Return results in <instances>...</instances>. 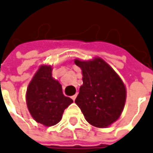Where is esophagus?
Instances as JSON below:
<instances>
[{
	"instance_id": "1",
	"label": "esophagus",
	"mask_w": 153,
	"mask_h": 153,
	"mask_svg": "<svg viewBox=\"0 0 153 153\" xmlns=\"http://www.w3.org/2000/svg\"><path fill=\"white\" fill-rule=\"evenodd\" d=\"M76 95H77V94H75V95H73V96H71V99H72L73 100H76Z\"/></svg>"
}]
</instances>
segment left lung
<instances>
[{
    "mask_svg": "<svg viewBox=\"0 0 153 153\" xmlns=\"http://www.w3.org/2000/svg\"><path fill=\"white\" fill-rule=\"evenodd\" d=\"M75 64L82 69L83 76L75 102L90 124L109 126L117 120L124 107L126 88L123 81L102 59H76Z\"/></svg>",
    "mask_w": 153,
    "mask_h": 153,
    "instance_id": "1",
    "label": "left lung"
}]
</instances>
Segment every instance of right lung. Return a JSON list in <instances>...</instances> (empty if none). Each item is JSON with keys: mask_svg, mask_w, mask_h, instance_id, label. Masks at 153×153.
<instances>
[{"mask_svg": "<svg viewBox=\"0 0 153 153\" xmlns=\"http://www.w3.org/2000/svg\"><path fill=\"white\" fill-rule=\"evenodd\" d=\"M26 102L33 118L49 127L60 121L65 109L73 100L63 94L61 84L52 76V67L42 65L29 84Z\"/></svg>", "mask_w": 153, "mask_h": 153, "instance_id": "obj_1", "label": "right lung"}]
</instances>
